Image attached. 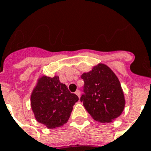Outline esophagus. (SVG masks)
Returning <instances> with one entry per match:
<instances>
[{
	"label": "esophagus",
	"instance_id": "1",
	"mask_svg": "<svg viewBox=\"0 0 151 151\" xmlns=\"http://www.w3.org/2000/svg\"><path fill=\"white\" fill-rule=\"evenodd\" d=\"M75 93H76V94H77V95H78V97H81V92H80V91H79V90H78V91H76V92H75Z\"/></svg>",
	"mask_w": 151,
	"mask_h": 151
}]
</instances>
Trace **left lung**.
<instances>
[{"mask_svg": "<svg viewBox=\"0 0 151 151\" xmlns=\"http://www.w3.org/2000/svg\"><path fill=\"white\" fill-rule=\"evenodd\" d=\"M83 94L81 101L95 121L110 123L122 114L125 106L121 83L112 70L104 64L83 73Z\"/></svg>", "mask_w": 151, "mask_h": 151, "instance_id": "obj_1", "label": "left lung"}]
</instances>
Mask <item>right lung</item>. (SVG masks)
<instances>
[{
	"label": "right lung",
	"mask_w": 151,
	"mask_h": 151,
	"mask_svg": "<svg viewBox=\"0 0 151 151\" xmlns=\"http://www.w3.org/2000/svg\"><path fill=\"white\" fill-rule=\"evenodd\" d=\"M79 98L71 93L59 77L42 76L37 81L30 96L35 118L47 128H56L68 122L73 106Z\"/></svg>",
	"instance_id": "add662e5"
}]
</instances>
